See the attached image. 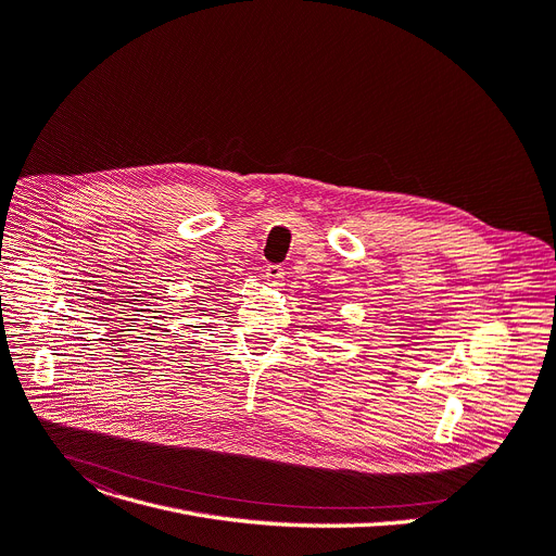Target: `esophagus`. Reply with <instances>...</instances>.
<instances>
[{"label": "esophagus", "instance_id": "34e87169", "mask_svg": "<svg viewBox=\"0 0 556 556\" xmlns=\"http://www.w3.org/2000/svg\"><path fill=\"white\" fill-rule=\"evenodd\" d=\"M283 268L281 266H277V264H270V266H266V279H268V283L273 286V288H279V286H283Z\"/></svg>", "mask_w": 556, "mask_h": 556}]
</instances>
